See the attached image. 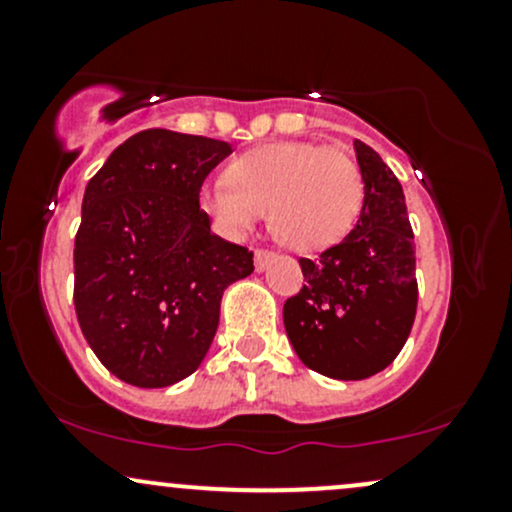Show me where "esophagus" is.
Instances as JSON below:
<instances>
[{"instance_id": "34e87169", "label": "esophagus", "mask_w": 512, "mask_h": 512, "mask_svg": "<svg viewBox=\"0 0 512 512\" xmlns=\"http://www.w3.org/2000/svg\"><path fill=\"white\" fill-rule=\"evenodd\" d=\"M274 260V252H269V250H257L255 252V269L257 272H264V269L269 267V262Z\"/></svg>"}]
</instances>
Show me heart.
Instances as JSON below:
<instances>
[{
  "label": "heart",
  "instance_id": "heart-1",
  "mask_svg": "<svg viewBox=\"0 0 512 512\" xmlns=\"http://www.w3.org/2000/svg\"><path fill=\"white\" fill-rule=\"evenodd\" d=\"M202 214L226 238L248 236L269 209L274 238L296 252L332 248L354 228L363 178L346 151L313 142L255 146L228 166V180L199 185Z\"/></svg>",
  "mask_w": 512,
  "mask_h": 512
}]
</instances>
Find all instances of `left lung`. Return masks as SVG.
Here are the masks:
<instances>
[{
  "mask_svg": "<svg viewBox=\"0 0 512 512\" xmlns=\"http://www.w3.org/2000/svg\"><path fill=\"white\" fill-rule=\"evenodd\" d=\"M363 207L354 231L317 260H301L305 286L284 303L298 358L334 380H366L390 366L414 325L416 250L399 180L354 139Z\"/></svg>",
  "mask_w": 512,
  "mask_h": 512,
  "instance_id": "8db88e82",
  "label": "left lung"
}]
</instances>
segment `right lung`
<instances>
[{
  "instance_id": "add662e5",
  "label": "right lung",
  "mask_w": 512,
  "mask_h": 512,
  "mask_svg": "<svg viewBox=\"0 0 512 512\" xmlns=\"http://www.w3.org/2000/svg\"><path fill=\"white\" fill-rule=\"evenodd\" d=\"M233 146L144 129L88 180L74 240V308L98 361L134 387H168L199 368L223 291L252 252L211 233L197 190Z\"/></svg>"
}]
</instances>
